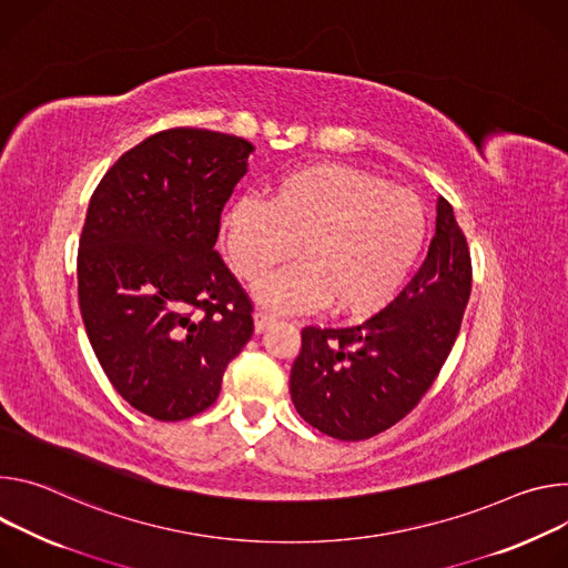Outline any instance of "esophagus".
<instances>
[{
  "label": "esophagus",
  "instance_id": "1",
  "mask_svg": "<svg viewBox=\"0 0 568 568\" xmlns=\"http://www.w3.org/2000/svg\"><path fill=\"white\" fill-rule=\"evenodd\" d=\"M275 323V316H273V313H268L266 308H257L255 311V332L257 334H262L268 325H273Z\"/></svg>",
  "mask_w": 568,
  "mask_h": 568
}]
</instances>
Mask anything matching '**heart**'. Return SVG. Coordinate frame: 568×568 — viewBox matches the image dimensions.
<instances>
[{"mask_svg":"<svg viewBox=\"0 0 568 568\" xmlns=\"http://www.w3.org/2000/svg\"><path fill=\"white\" fill-rule=\"evenodd\" d=\"M426 239L422 201L402 186L343 164L286 173L268 203L239 199L223 216V245L234 273L262 282L295 255V264L260 286L275 311L329 302L338 316L384 306L410 275Z\"/></svg>","mask_w":568,"mask_h":568,"instance_id":"b5f03b06","label":"heart"}]
</instances>
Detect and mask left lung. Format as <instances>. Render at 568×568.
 <instances>
[{"mask_svg": "<svg viewBox=\"0 0 568 568\" xmlns=\"http://www.w3.org/2000/svg\"><path fill=\"white\" fill-rule=\"evenodd\" d=\"M469 295V245L452 203L439 199L428 255L388 306L358 325L302 329L291 367L297 413L345 443L402 422L449 358Z\"/></svg>", "mask_w": 568, "mask_h": 568, "instance_id": "1", "label": "left lung"}]
</instances>
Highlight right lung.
I'll return each instance as SVG.
<instances>
[{
  "mask_svg": "<svg viewBox=\"0 0 568 568\" xmlns=\"http://www.w3.org/2000/svg\"><path fill=\"white\" fill-rule=\"evenodd\" d=\"M252 149L192 125L160 131L90 199L77 260L83 325L114 390L153 419L210 408L255 332L252 300L214 250Z\"/></svg>",
  "mask_w": 568,
  "mask_h": 568,
  "instance_id": "right-lung-1",
  "label": "right lung"
}]
</instances>
